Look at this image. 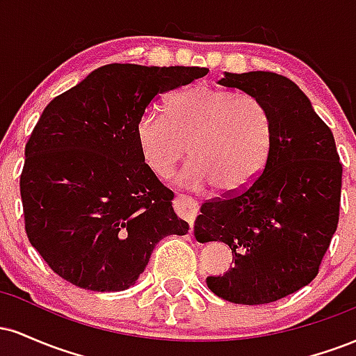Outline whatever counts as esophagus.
Here are the masks:
<instances>
[{
	"instance_id": "34e87169",
	"label": "esophagus",
	"mask_w": 356,
	"mask_h": 356,
	"mask_svg": "<svg viewBox=\"0 0 356 356\" xmlns=\"http://www.w3.org/2000/svg\"><path fill=\"white\" fill-rule=\"evenodd\" d=\"M175 211H177V214L181 216V218H184L189 222L192 229L195 216H197L199 212V202L195 201V199L187 197V195H179V197L175 199Z\"/></svg>"
}]
</instances>
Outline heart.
Segmentation results:
<instances>
[{
  "label": "heart",
  "instance_id": "b5f03b06",
  "mask_svg": "<svg viewBox=\"0 0 356 356\" xmlns=\"http://www.w3.org/2000/svg\"><path fill=\"white\" fill-rule=\"evenodd\" d=\"M165 115L145 110L136 124L142 159L159 177H165L184 157V144L191 161L177 182L194 191L218 186L222 194H238L266 167L271 127L264 110L249 97L195 85L174 93Z\"/></svg>",
  "mask_w": 356,
  "mask_h": 356
}]
</instances>
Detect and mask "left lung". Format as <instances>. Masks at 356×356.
Instances as JSON below:
<instances>
[{"label":"left lung","instance_id":"1","mask_svg":"<svg viewBox=\"0 0 356 356\" xmlns=\"http://www.w3.org/2000/svg\"><path fill=\"white\" fill-rule=\"evenodd\" d=\"M218 83L259 104L273 144L248 191L202 204L194 234L231 248L234 266L206 280L214 295L236 305L273 303L318 275L338 226L340 157L332 130L295 81L271 72H224Z\"/></svg>","mask_w":356,"mask_h":356}]
</instances>
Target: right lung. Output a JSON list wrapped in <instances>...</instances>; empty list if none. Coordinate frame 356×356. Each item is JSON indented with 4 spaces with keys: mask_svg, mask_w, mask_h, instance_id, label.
I'll return each instance as SVG.
<instances>
[{
    "mask_svg": "<svg viewBox=\"0 0 356 356\" xmlns=\"http://www.w3.org/2000/svg\"><path fill=\"white\" fill-rule=\"evenodd\" d=\"M207 72L105 65L43 110L24 149V227L31 246L68 283L124 291L159 241L189 231L174 212L172 192L145 165L136 124L155 97Z\"/></svg>",
    "mask_w": 356,
    "mask_h": 356,
    "instance_id": "obj_1",
    "label": "right lung"
}]
</instances>
